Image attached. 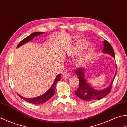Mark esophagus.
<instances>
[{
  "mask_svg": "<svg viewBox=\"0 0 127 127\" xmlns=\"http://www.w3.org/2000/svg\"><path fill=\"white\" fill-rule=\"evenodd\" d=\"M70 76V74H69V73L68 72H64V73L62 74V77H63V78H68Z\"/></svg>",
  "mask_w": 127,
  "mask_h": 127,
  "instance_id": "1",
  "label": "esophagus"
}]
</instances>
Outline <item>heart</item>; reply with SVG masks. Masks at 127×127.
Returning <instances> with one entry per match:
<instances>
[{
	"label": "heart",
	"instance_id": "b5f03b06",
	"mask_svg": "<svg viewBox=\"0 0 127 127\" xmlns=\"http://www.w3.org/2000/svg\"><path fill=\"white\" fill-rule=\"evenodd\" d=\"M88 45V43L85 42H81L78 44L75 45L72 48L71 53V55L72 56L75 57L81 52L85 49ZM93 53H94V49L93 48H90L88 50H87L84 54L80 57L77 61V64L79 66H83L85 65L92 56Z\"/></svg>",
	"mask_w": 127,
	"mask_h": 127
}]
</instances>
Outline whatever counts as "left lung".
<instances>
[{"instance_id":"left-lung-1","label":"left lung","mask_w":127,"mask_h":127,"mask_svg":"<svg viewBox=\"0 0 127 127\" xmlns=\"http://www.w3.org/2000/svg\"><path fill=\"white\" fill-rule=\"evenodd\" d=\"M103 44H104V46H103V52L110 54V55L115 58L114 50H113L112 46H111L110 44L107 40H105L104 42H103ZM116 68H117V67H116ZM116 70H117V68H116ZM76 74L78 76L79 81V85L78 89L74 91L77 96H78L80 99L84 101H93L101 99L109 94L111 92V88H112L113 82L115 78L116 72L114 76V78H113L112 81L111 82L109 86L107 88L101 90H95L88 84L86 81H85L84 77V72L83 69H76Z\"/></svg>"}]
</instances>
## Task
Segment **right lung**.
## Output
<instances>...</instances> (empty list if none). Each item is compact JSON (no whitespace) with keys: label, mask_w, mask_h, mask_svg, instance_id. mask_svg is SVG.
Listing matches in <instances>:
<instances>
[{"label":"right lung","mask_w":127,"mask_h":127,"mask_svg":"<svg viewBox=\"0 0 127 127\" xmlns=\"http://www.w3.org/2000/svg\"><path fill=\"white\" fill-rule=\"evenodd\" d=\"M44 33L45 32H34V33H32V34H31L30 35L28 36V37L25 38L22 40L21 41V42L19 43V44H18V45L17 46V48H19V46L22 45L23 44H24L30 42V41L32 40L33 38H34L36 35L42 34ZM60 78H61V74H59L56 77L55 81H54L53 85H51V87L50 88V89H49L48 91L45 93V94H44L43 95H41V96H39V97H34V98H31H31L27 99V98H23V97L20 96L19 94H18V95H19V96L21 98H22V99H23L24 100L26 101L27 102L33 103V104L39 105V104H41V103H44V102L47 101H48L50 99H51V98L53 96L54 93H55V92L56 84V83L60 79Z\"/></svg>","instance_id":"add662e5"}]
</instances>
